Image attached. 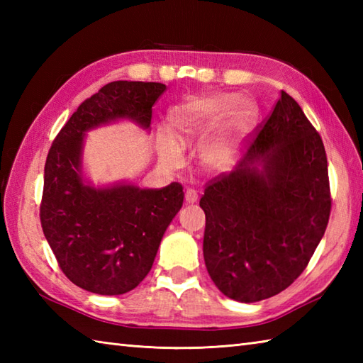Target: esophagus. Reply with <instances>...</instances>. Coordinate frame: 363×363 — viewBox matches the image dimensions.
<instances>
[{
  "instance_id": "34e87169",
  "label": "esophagus",
  "mask_w": 363,
  "mask_h": 363,
  "mask_svg": "<svg viewBox=\"0 0 363 363\" xmlns=\"http://www.w3.org/2000/svg\"><path fill=\"white\" fill-rule=\"evenodd\" d=\"M184 199H186V203H187V204H194V203H196V199H198L196 190H194V189H187V190H186V195H184Z\"/></svg>"
}]
</instances>
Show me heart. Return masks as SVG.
<instances>
[{"label": "heart", "mask_w": 363, "mask_h": 363, "mask_svg": "<svg viewBox=\"0 0 363 363\" xmlns=\"http://www.w3.org/2000/svg\"><path fill=\"white\" fill-rule=\"evenodd\" d=\"M234 101L235 98L233 95H218L196 98L189 103L176 106L169 111L167 118L168 134L181 145L195 142L217 125ZM252 117V104L248 101L238 103L223 129L217 134L207 137L199 146L201 164L212 172H218V169L228 167L235 154L237 138L250 126ZM171 139L169 137L160 138V156L168 165L174 167L181 162V152L177 145L172 142L174 140L172 141Z\"/></svg>", "instance_id": "heart-1"}]
</instances>
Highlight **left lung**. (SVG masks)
I'll list each match as a JSON object with an SVG mask.
<instances>
[{
    "instance_id": "1",
    "label": "left lung",
    "mask_w": 363,
    "mask_h": 363,
    "mask_svg": "<svg viewBox=\"0 0 363 363\" xmlns=\"http://www.w3.org/2000/svg\"><path fill=\"white\" fill-rule=\"evenodd\" d=\"M250 137L240 164L212 177L199 199L206 268L223 295L240 303L272 298L295 282L333 206L325 145L289 94L281 91Z\"/></svg>"
}]
</instances>
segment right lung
<instances>
[{
    "mask_svg": "<svg viewBox=\"0 0 363 363\" xmlns=\"http://www.w3.org/2000/svg\"><path fill=\"white\" fill-rule=\"evenodd\" d=\"M160 82L113 81L81 103L59 130L45 162L40 223L64 274L98 295H123L150 273L162 237L179 212V182L162 189H94L81 174L86 130L130 118L150 128Z\"/></svg>",
    "mask_w": 363,
    "mask_h": 363,
    "instance_id": "1",
    "label": "right lung"
}]
</instances>
